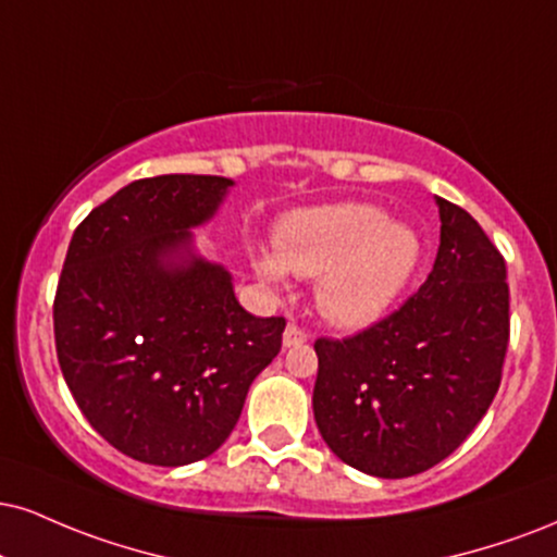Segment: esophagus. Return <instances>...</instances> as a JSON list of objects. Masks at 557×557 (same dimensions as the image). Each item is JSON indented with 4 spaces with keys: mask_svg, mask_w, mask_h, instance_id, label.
I'll return each mask as SVG.
<instances>
[{
    "mask_svg": "<svg viewBox=\"0 0 557 557\" xmlns=\"http://www.w3.org/2000/svg\"><path fill=\"white\" fill-rule=\"evenodd\" d=\"M308 339V332L300 330L296 321H290V324L285 326V334H283V345L285 347H296V345H304Z\"/></svg>",
    "mask_w": 557,
    "mask_h": 557,
    "instance_id": "esophagus-1",
    "label": "esophagus"
}]
</instances>
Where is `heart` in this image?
Segmentation results:
<instances>
[{
    "label": "heart",
    "instance_id": "1",
    "mask_svg": "<svg viewBox=\"0 0 557 557\" xmlns=\"http://www.w3.org/2000/svg\"><path fill=\"white\" fill-rule=\"evenodd\" d=\"M420 238L410 225L386 223L384 210L339 202L290 212L274 231V257L261 253L257 272L270 285L317 277V304L339 326H368L410 283Z\"/></svg>",
    "mask_w": 557,
    "mask_h": 557
}]
</instances>
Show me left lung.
<instances>
[{"mask_svg":"<svg viewBox=\"0 0 557 557\" xmlns=\"http://www.w3.org/2000/svg\"><path fill=\"white\" fill-rule=\"evenodd\" d=\"M433 272L397 311L352 337H319L313 418L345 465L399 480L444 461L504 376L506 259L459 205L435 197Z\"/></svg>","mask_w":557,"mask_h":557,"instance_id":"8db88e82","label":"left lung"}]
</instances>
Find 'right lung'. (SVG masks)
Segmentation results:
<instances>
[{
  "instance_id": "right-lung-1",
  "label": "right lung",
  "mask_w": 557,
  "mask_h": 557,
  "mask_svg": "<svg viewBox=\"0 0 557 557\" xmlns=\"http://www.w3.org/2000/svg\"><path fill=\"white\" fill-rule=\"evenodd\" d=\"M231 184L194 173L132 181L66 249L53 298L64 381L87 423L145 465L218 451L283 347L285 319L244 311L231 274L189 249V227L212 218Z\"/></svg>"
}]
</instances>
